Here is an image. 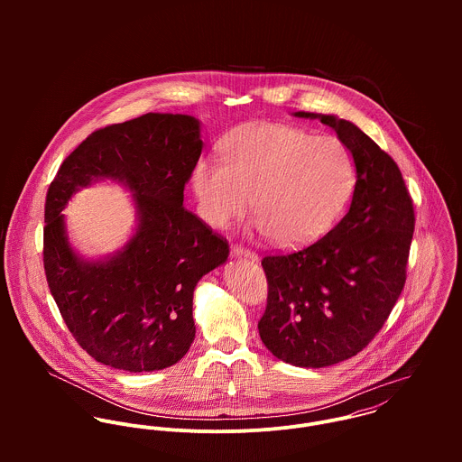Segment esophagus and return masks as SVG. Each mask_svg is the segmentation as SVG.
Returning a JSON list of instances; mask_svg holds the SVG:
<instances>
[{
    "instance_id": "obj_1",
    "label": "esophagus",
    "mask_w": 462,
    "mask_h": 462,
    "mask_svg": "<svg viewBox=\"0 0 462 462\" xmlns=\"http://www.w3.org/2000/svg\"><path fill=\"white\" fill-rule=\"evenodd\" d=\"M231 254H233L235 258H247V260L258 262V254H256V253H253V251H249V249H245V247H238V245H235V247L231 249Z\"/></svg>"
}]
</instances>
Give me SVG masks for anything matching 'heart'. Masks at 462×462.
<instances>
[{
  "label": "heart",
  "instance_id": "1",
  "mask_svg": "<svg viewBox=\"0 0 462 462\" xmlns=\"http://www.w3.org/2000/svg\"><path fill=\"white\" fill-rule=\"evenodd\" d=\"M356 162L336 136L258 125L224 142V160L204 156L192 172L199 213L215 229L253 208L256 227L281 247L317 240L356 187Z\"/></svg>",
  "mask_w": 462,
  "mask_h": 462
}]
</instances>
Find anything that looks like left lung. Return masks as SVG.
<instances>
[{
	"mask_svg": "<svg viewBox=\"0 0 462 462\" xmlns=\"http://www.w3.org/2000/svg\"><path fill=\"white\" fill-rule=\"evenodd\" d=\"M350 149L356 187L346 215L297 253L264 256L266 310L258 329L281 361L322 368L361 352L383 329L405 284L414 208L395 160L356 125L310 112Z\"/></svg>",
	"mask_w": 462,
	"mask_h": 462,
	"instance_id": "obj_1",
	"label": "left lung"
}]
</instances>
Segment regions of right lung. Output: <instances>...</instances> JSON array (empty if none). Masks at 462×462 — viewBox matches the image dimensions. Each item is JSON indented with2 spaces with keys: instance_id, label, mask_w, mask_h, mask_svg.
Instances as JSON below:
<instances>
[{
  "instance_id": "right-lung-1",
  "label": "right lung",
  "mask_w": 462,
  "mask_h": 462,
  "mask_svg": "<svg viewBox=\"0 0 462 462\" xmlns=\"http://www.w3.org/2000/svg\"><path fill=\"white\" fill-rule=\"evenodd\" d=\"M200 151L196 117L145 114L90 133L50 185L48 286L67 329L97 363L134 374L163 370L196 337L194 290L229 256L226 238L183 206ZM99 179L131 189L139 226L121 252L88 263L71 251L61 211L72 193Z\"/></svg>"
}]
</instances>
